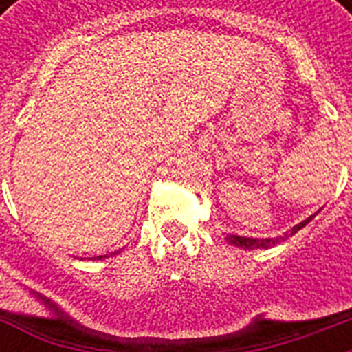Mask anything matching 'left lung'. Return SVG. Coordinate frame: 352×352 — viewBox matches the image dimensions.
Instances as JSON below:
<instances>
[{"instance_id":"8db88e82","label":"left lung","mask_w":352,"mask_h":352,"mask_svg":"<svg viewBox=\"0 0 352 352\" xmlns=\"http://www.w3.org/2000/svg\"><path fill=\"white\" fill-rule=\"evenodd\" d=\"M314 215H311V217H307L303 223H300V225H296L292 230L289 232V234H285L283 237H276V239H250V237H241V235H230V237H226L228 239V243L230 245H235V246H241V248H268V246H274V245H278L279 241H283L287 239L289 235H294L296 232L301 230L303 226L309 223V221L312 219Z\"/></svg>"}]
</instances>
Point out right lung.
Returning <instances> with one entry per match:
<instances>
[{
  "mask_svg": "<svg viewBox=\"0 0 352 352\" xmlns=\"http://www.w3.org/2000/svg\"><path fill=\"white\" fill-rule=\"evenodd\" d=\"M93 259H102V256H98V257H93Z\"/></svg>",
  "mask_w": 352,
  "mask_h": 352,
  "instance_id": "add662e5",
  "label": "right lung"
}]
</instances>
